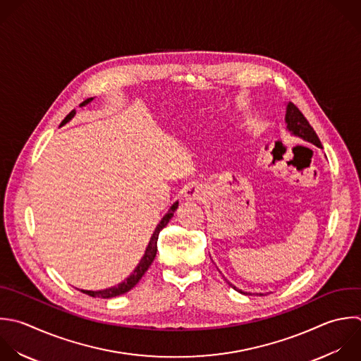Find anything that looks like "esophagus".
I'll return each instance as SVG.
<instances>
[{
  "mask_svg": "<svg viewBox=\"0 0 361 361\" xmlns=\"http://www.w3.org/2000/svg\"><path fill=\"white\" fill-rule=\"evenodd\" d=\"M183 196L186 200H190V202H199L204 197V189L202 185L199 183H190L185 188V192H183Z\"/></svg>",
  "mask_w": 361,
  "mask_h": 361,
  "instance_id": "obj_1",
  "label": "esophagus"
}]
</instances>
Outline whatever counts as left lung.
Returning a JSON list of instances; mask_svg holds the SVG:
<instances>
[{
	"mask_svg": "<svg viewBox=\"0 0 361 361\" xmlns=\"http://www.w3.org/2000/svg\"><path fill=\"white\" fill-rule=\"evenodd\" d=\"M285 124H286V130L289 131L290 135L298 137V138H300V140H303V141H306V142H310V144H313V145L322 148L320 140H319V137L316 135L314 130L310 127V124H309L307 120L303 117V114L299 111V109H298L295 104H292V103H288V104H286ZM224 279H226V278H224ZM226 282H227L231 288H234L237 292L247 295V292L238 289L237 286H234V285H233L231 282H228L227 279H226ZM259 295H262V293H259Z\"/></svg>",
	"mask_w": 361,
	"mask_h": 361,
	"instance_id": "1",
	"label": "left lung"
}]
</instances>
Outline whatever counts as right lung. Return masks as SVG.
<instances>
[{
  "label": "right lung",
  "instance_id": "add662e5",
  "mask_svg": "<svg viewBox=\"0 0 361 361\" xmlns=\"http://www.w3.org/2000/svg\"><path fill=\"white\" fill-rule=\"evenodd\" d=\"M90 102H93V97H90V99L85 100L83 103H80V107L87 106ZM75 116H76V111H75V110H73V111H71V113L66 116V118L61 123V127H62V126H65V124H68V123H69ZM178 206H179V202H175V203L171 206V209L166 212V214L162 217V220L159 221V224L157 226L155 231H154V233H152V235H151V240H149V243H148V245H147V250H145V252H144V255H142L141 261L138 262V265L135 267V269L133 271V274H131V275H128L123 282H120L118 285L111 286V288H106V289H102V290H86V289H80V290H82L83 293H86V295L93 296V298H103V299L114 298V296H118V295H123V293H126V292L131 290V289H133V288L140 282V279L142 278V275L148 271L149 265H151V264H152V261L155 259L157 250H158V247H157V241H158L159 233H161V230H162V228L169 223V220L173 217V213L176 212Z\"/></svg>",
  "mask_w": 361,
  "mask_h": 361
}]
</instances>
